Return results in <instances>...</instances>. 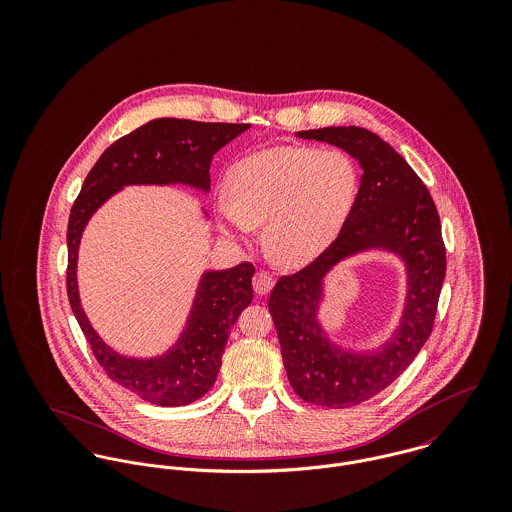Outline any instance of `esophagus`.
Instances as JSON below:
<instances>
[{"label":"esophagus","mask_w":512,"mask_h":512,"mask_svg":"<svg viewBox=\"0 0 512 512\" xmlns=\"http://www.w3.org/2000/svg\"><path fill=\"white\" fill-rule=\"evenodd\" d=\"M252 286L258 295H266L274 286V278L268 272H256V276L252 278Z\"/></svg>","instance_id":"1"}]
</instances>
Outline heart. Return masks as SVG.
I'll list each match as a JSON object with an SVG mask.
<instances>
[{
	"label": "heart",
	"instance_id": "heart-1",
	"mask_svg": "<svg viewBox=\"0 0 512 512\" xmlns=\"http://www.w3.org/2000/svg\"><path fill=\"white\" fill-rule=\"evenodd\" d=\"M357 193L359 171L345 151L272 147L228 169L217 217L222 232L242 244L264 224L268 252L280 264L301 266L335 242Z\"/></svg>",
	"mask_w": 512,
	"mask_h": 512
}]
</instances>
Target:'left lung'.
Listing matches in <instances>:
<instances>
[{
  "mask_svg": "<svg viewBox=\"0 0 512 512\" xmlns=\"http://www.w3.org/2000/svg\"><path fill=\"white\" fill-rule=\"evenodd\" d=\"M341 147L359 161L361 187L335 242L307 268L274 286L268 307L293 390L327 408L366 402L392 384L428 341L445 278V248L434 199L406 159L374 132L331 126L295 134ZM365 251L396 257L405 270L399 323L372 350L337 344L318 317L326 276Z\"/></svg>",
  "mask_w": 512,
  "mask_h": 512,
  "instance_id": "8db88e82",
  "label": "left lung"
}]
</instances>
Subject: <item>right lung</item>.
I'll list each match as a JSON object with an SVG mask.
<instances>
[{"label":"right lung","instance_id":"1","mask_svg":"<svg viewBox=\"0 0 512 512\" xmlns=\"http://www.w3.org/2000/svg\"><path fill=\"white\" fill-rule=\"evenodd\" d=\"M250 124H211L157 118L108 147L86 175L69 217L67 292L74 317L106 374L155 406H187L217 380L222 353L242 309L254 297V266L205 270L199 278L179 337L151 357L110 347L92 327L78 292V248L90 219L126 187L181 185L209 195L213 155ZM205 220L211 219L201 207Z\"/></svg>","mask_w":512,"mask_h":512}]
</instances>
